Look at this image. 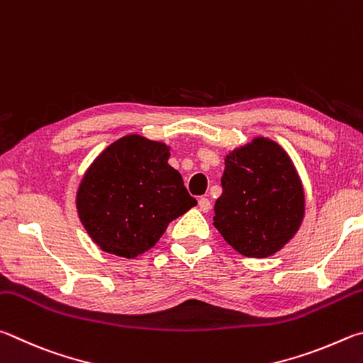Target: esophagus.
Returning a JSON list of instances; mask_svg holds the SVG:
<instances>
[{"instance_id":"1","label":"esophagus","mask_w":363,"mask_h":363,"mask_svg":"<svg viewBox=\"0 0 363 363\" xmlns=\"http://www.w3.org/2000/svg\"><path fill=\"white\" fill-rule=\"evenodd\" d=\"M212 208V204H211V201H208L207 198H201L199 199V211L201 212H208Z\"/></svg>"}]
</instances>
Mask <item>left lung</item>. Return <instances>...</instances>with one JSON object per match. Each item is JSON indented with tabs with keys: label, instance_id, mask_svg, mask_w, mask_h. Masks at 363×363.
I'll return each mask as SVG.
<instances>
[{
	"label": "left lung",
	"instance_id": "1",
	"mask_svg": "<svg viewBox=\"0 0 363 363\" xmlns=\"http://www.w3.org/2000/svg\"><path fill=\"white\" fill-rule=\"evenodd\" d=\"M221 186L213 226L240 255L272 257L300 230L304 188L294 161L274 140L255 137L228 152Z\"/></svg>",
	"mask_w": 363,
	"mask_h": 363
}]
</instances>
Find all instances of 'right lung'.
<instances>
[{
  "mask_svg": "<svg viewBox=\"0 0 363 363\" xmlns=\"http://www.w3.org/2000/svg\"><path fill=\"white\" fill-rule=\"evenodd\" d=\"M169 156V145L130 133L89 165L76 191V208L101 250L123 258L142 255L172 220L198 204Z\"/></svg>",
  "mask_w": 363,
  "mask_h": 363,
  "instance_id": "1",
  "label": "right lung"
}]
</instances>
